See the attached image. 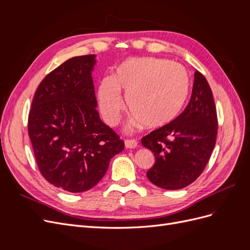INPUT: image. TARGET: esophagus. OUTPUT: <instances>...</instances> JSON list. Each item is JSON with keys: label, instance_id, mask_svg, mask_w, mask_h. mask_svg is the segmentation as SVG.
<instances>
[{"label": "esophagus", "instance_id": "34e87169", "mask_svg": "<svg viewBox=\"0 0 250 250\" xmlns=\"http://www.w3.org/2000/svg\"><path fill=\"white\" fill-rule=\"evenodd\" d=\"M138 146V141L137 140H130V139H127V140H125V147L126 148H130V149H132V148H135Z\"/></svg>", "mask_w": 250, "mask_h": 250}]
</instances>
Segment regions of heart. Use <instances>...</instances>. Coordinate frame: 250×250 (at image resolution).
<instances>
[{
	"mask_svg": "<svg viewBox=\"0 0 250 250\" xmlns=\"http://www.w3.org/2000/svg\"><path fill=\"white\" fill-rule=\"evenodd\" d=\"M191 89V78L184 65L169 60L127 58L117 65L111 78L102 80L98 90L105 122L118 124L125 103L134 115V124L160 128L173 122L183 111Z\"/></svg>",
	"mask_w": 250,
	"mask_h": 250,
	"instance_id": "heart-1",
	"label": "heart"
}]
</instances>
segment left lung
I'll use <instances>...</instances> for the list:
<instances>
[{"mask_svg": "<svg viewBox=\"0 0 250 250\" xmlns=\"http://www.w3.org/2000/svg\"><path fill=\"white\" fill-rule=\"evenodd\" d=\"M217 131L213 93L206 77L196 71L186 109L173 122L142 139V145L155 156L148 179L165 190H179L194 183L213 152Z\"/></svg>", "mask_w": 250, "mask_h": 250, "instance_id": "1", "label": "left lung"}]
</instances>
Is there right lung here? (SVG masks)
<instances>
[{
	"label": "right lung",
	"mask_w": 250,
	"mask_h": 250,
	"mask_svg": "<svg viewBox=\"0 0 250 250\" xmlns=\"http://www.w3.org/2000/svg\"><path fill=\"white\" fill-rule=\"evenodd\" d=\"M95 55L76 56L49 73L37 87L28 134L42 175L71 193L95 187L124 142L96 109Z\"/></svg>",
	"instance_id": "add662e5"
}]
</instances>
